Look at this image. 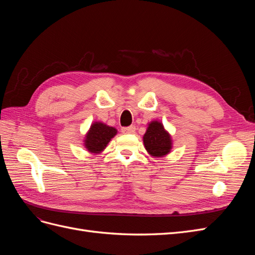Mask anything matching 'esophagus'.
<instances>
[{"label":"esophagus","mask_w":255,"mask_h":255,"mask_svg":"<svg viewBox=\"0 0 255 255\" xmlns=\"http://www.w3.org/2000/svg\"><path fill=\"white\" fill-rule=\"evenodd\" d=\"M135 129H136L135 126H129V127L122 128H121V130H122V133H123V134H132V133H134V132H135Z\"/></svg>","instance_id":"1"}]
</instances>
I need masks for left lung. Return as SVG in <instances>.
<instances>
[{
  "label": "left lung",
  "mask_w": 255,
  "mask_h": 255,
  "mask_svg": "<svg viewBox=\"0 0 255 255\" xmlns=\"http://www.w3.org/2000/svg\"><path fill=\"white\" fill-rule=\"evenodd\" d=\"M143 143L145 150L155 157L167 155L172 146L171 136L158 121H152L149 123L146 132L143 135Z\"/></svg>",
  "instance_id": "obj_1"
}]
</instances>
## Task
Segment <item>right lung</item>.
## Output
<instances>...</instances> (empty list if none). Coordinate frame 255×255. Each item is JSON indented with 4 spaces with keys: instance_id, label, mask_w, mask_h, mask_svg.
<instances>
[{
    "instance_id": "obj_1",
    "label": "right lung",
    "mask_w": 255,
    "mask_h": 255,
    "mask_svg": "<svg viewBox=\"0 0 255 255\" xmlns=\"http://www.w3.org/2000/svg\"><path fill=\"white\" fill-rule=\"evenodd\" d=\"M117 134V129L102 122L92 123L90 129L85 137V146L90 153L102 152L112 138Z\"/></svg>"
}]
</instances>
